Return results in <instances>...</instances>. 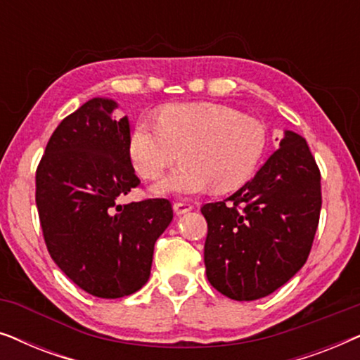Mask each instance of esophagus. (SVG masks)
I'll return each mask as SVG.
<instances>
[{
    "mask_svg": "<svg viewBox=\"0 0 360 360\" xmlns=\"http://www.w3.org/2000/svg\"><path fill=\"white\" fill-rule=\"evenodd\" d=\"M191 210H193V206H191L190 203H179V201L174 203V211H175L176 216L188 213V211H191Z\"/></svg>",
    "mask_w": 360,
    "mask_h": 360,
    "instance_id": "obj_1",
    "label": "esophagus"
}]
</instances>
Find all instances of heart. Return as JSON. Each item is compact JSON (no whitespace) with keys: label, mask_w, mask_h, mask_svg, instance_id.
<instances>
[{"label":"heart","mask_w":360,"mask_h":360,"mask_svg":"<svg viewBox=\"0 0 360 360\" xmlns=\"http://www.w3.org/2000/svg\"><path fill=\"white\" fill-rule=\"evenodd\" d=\"M265 149L262 122L214 103L165 106L159 121L141 117L129 139L131 159L146 179H157L180 152L181 164L154 185L157 195L239 188L255 174Z\"/></svg>","instance_id":"obj_1"}]
</instances>
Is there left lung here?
<instances>
[{"instance_id":"left-lung-1","label":"left lung","mask_w":360,"mask_h":360,"mask_svg":"<svg viewBox=\"0 0 360 360\" xmlns=\"http://www.w3.org/2000/svg\"><path fill=\"white\" fill-rule=\"evenodd\" d=\"M319 211L316 162L302 136L285 131L252 180L229 198L201 206L210 283L238 302L274 293L307 262Z\"/></svg>"}]
</instances>
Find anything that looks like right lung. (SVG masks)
<instances>
[{"instance_id":"obj_1","label":"right lung","mask_w":360,"mask_h":360,"mask_svg":"<svg viewBox=\"0 0 360 360\" xmlns=\"http://www.w3.org/2000/svg\"><path fill=\"white\" fill-rule=\"evenodd\" d=\"M120 106L93 98L67 116L47 142L36 174V205L49 254L86 293L121 298L150 275L154 244L174 219L169 200L120 205L139 185L131 127Z\"/></svg>"}]
</instances>
